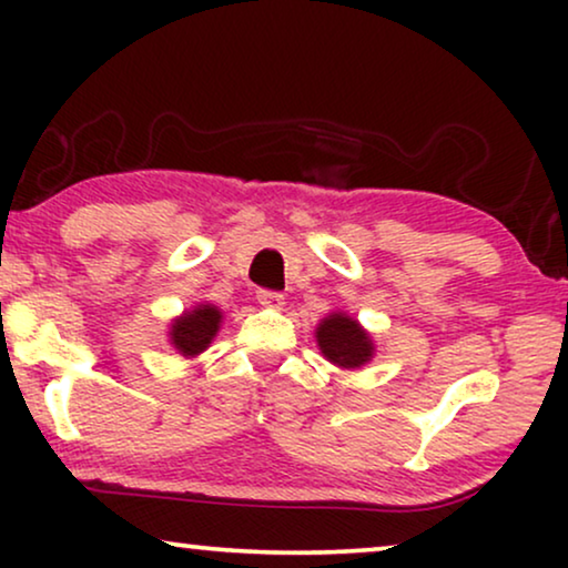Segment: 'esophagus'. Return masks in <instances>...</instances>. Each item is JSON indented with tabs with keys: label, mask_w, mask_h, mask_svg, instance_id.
Returning <instances> with one entry per match:
<instances>
[{
	"label": "esophagus",
	"mask_w": 568,
	"mask_h": 568,
	"mask_svg": "<svg viewBox=\"0 0 568 568\" xmlns=\"http://www.w3.org/2000/svg\"><path fill=\"white\" fill-rule=\"evenodd\" d=\"M258 305H263V307H271V310H282L284 307V294H278V292H268V290H261L258 292Z\"/></svg>",
	"instance_id": "1"
}]
</instances>
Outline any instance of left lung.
<instances>
[{"label":"left lung","mask_w":568,"mask_h":568,"mask_svg":"<svg viewBox=\"0 0 568 568\" xmlns=\"http://www.w3.org/2000/svg\"><path fill=\"white\" fill-rule=\"evenodd\" d=\"M315 341L325 359L341 369H362L377 352L372 333L344 310H333L317 323Z\"/></svg>","instance_id":"obj_1"}]
</instances>
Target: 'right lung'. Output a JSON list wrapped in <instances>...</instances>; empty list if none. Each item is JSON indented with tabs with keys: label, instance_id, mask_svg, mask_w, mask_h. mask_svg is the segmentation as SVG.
<instances>
[{
	"label": "right lung",
	"instance_id": "right-lung-1",
	"mask_svg": "<svg viewBox=\"0 0 568 568\" xmlns=\"http://www.w3.org/2000/svg\"><path fill=\"white\" fill-rule=\"evenodd\" d=\"M224 313L212 302H196V305L183 310L181 315L173 317L168 325V341L175 348V354L193 359V356L204 354L216 333L222 328Z\"/></svg>",
	"mask_w": 568,
	"mask_h": 568
}]
</instances>
